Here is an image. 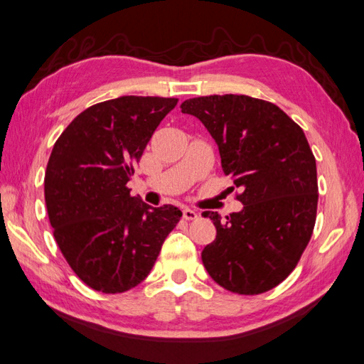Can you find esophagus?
I'll return each mask as SVG.
<instances>
[{
  "label": "esophagus",
  "instance_id": "obj_1",
  "mask_svg": "<svg viewBox=\"0 0 364 364\" xmlns=\"http://www.w3.org/2000/svg\"><path fill=\"white\" fill-rule=\"evenodd\" d=\"M197 213L194 211V210H191V208H184L183 210V218L186 219V220H194V219H197Z\"/></svg>",
  "mask_w": 364,
  "mask_h": 364
}]
</instances>
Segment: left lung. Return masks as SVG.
<instances>
[{"mask_svg": "<svg viewBox=\"0 0 364 364\" xmlns=\"http://www.w3.org/2000/svg\"><path fill=\"white\" fill-rule=\"evenodd\" d=\"M194 115L219 148L225 175L241 189L243 210L223 220L205 211L216 240L202 251L206 272L238 295L274 289L294 272L314 230L318 186L308 139L279 107L245 95L192 97Z\"/></svg>", "mask_w": 364, "mask_h": 364, "instance_id": "1", "label": "left lung"}]
</instances>
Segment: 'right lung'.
<instances>
[{
    "instance_id": "add662e5",
    "label": "right lung",
    "mask_w": 364,
    "mask_h": 364,
    "mask_svg": "<svg viewBox=\"0 0 364 364\" xmlns=\"http://www.w3.org/2000/svg\"><path fill=\"white\" fill-rule=\"evenodd\" d=\"M178 99L121 96L88 107L55 141L44 194L60 251L92 290L123 294L151 272L183 213L131 196L127 181Z\"/></svg>"
}]
</instances>
